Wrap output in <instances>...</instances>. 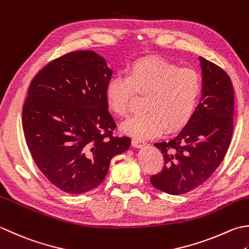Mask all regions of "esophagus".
Returning a JSON list of instances; mask_svg holds the SVG:
<instances>
[{"mask_svg": "<svg viewBox=\"0 0 249 249\" xmlns=\"http://www.w3.org/2000/svg\"><path fill=\"white\" fill-rule=\"evenodd\" d=\"M145 144H147V143H145L143 140H141L139 138H134L133 139V145L136 148H142V147H144Z\"/></svg>", "mask_w": 249, "mask_h": 249, "instance_id": "34e87169", "label": "esophagus"}]
</instances>
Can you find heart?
<instances>
[{
  "mask_svg": "<svg viewBox=\"0 0 249 249\" xmlns=\"http://www.w3.org/2000/svg\"><path fill=\"white\" fill-rule=\"evenodd\" d=\"M202 79L189 68H179L160 58L133 62L127 75L115 74L106 87V98L115 114L125 116L135 94L145 95L147 110L123 124V130L140 138L160 136L167 127L177 130L187 125L201 100Z\"/></svg>",
  "mask_w": 249,
  "mask_h": 249,
  "instance_id": "obj_1",
  "label": "heart"
}]
</instances>
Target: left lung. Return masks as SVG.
Here are the masks:
<instances>
[{
	"instance_id": "8db88e82",
	"label": "left lung",
	"mask_w": 249,
	"mask_h": 249,
	"mask_svg": "<svg viewBox=\"0 0 249 249\" xmlns=\"http://www.w3.org/2000/svg\"><path fill=\"white\" fill-rule=\"evenodd\" d=\"M199 62L203 92L196 114L173 138L154 143L163 154L164 166L150 181L172 196L192 191L205 182L231 143L234 115L231 80L215 63L203 57Z\"/></svg>"
}]
</instances>
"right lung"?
I'll return each instance as SVG.
<instances>
[{
    "label": "right lung",
    "instance_id": "add662e5",
    "mask_svg": "<svg viewBox=\"0 0 249 249\" xmlns=\"http://www.w3.org/2000/svg\"><path fill=\"white\" fill-rule=\"evenodd\" d=\"M112 71L92 51L51 61L29 86L22 108L26 142L50 182L70 194L96 188L111 159L128 150L129 137H114L106 87Z\"/></svg>",
    "mask_w": 249,
    "mask_h": 249
}]
</instances>
